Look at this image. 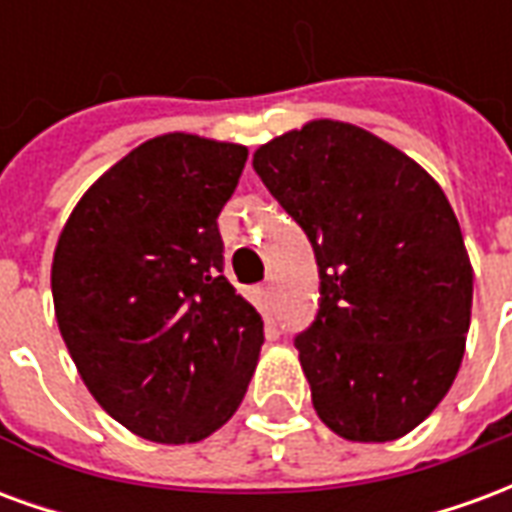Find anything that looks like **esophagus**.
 Wrapping results in <instances>:
<instances>
[{"instance_id": "1", "label": "esophagus", "mask_w": 512, "mask_h": 512, "mask_svg": "<svg viewBox=\"0 0 512 512\" xmlns=\"http://www.w3.org/2000/svg\"><path fill=\"white\" fill-rule=\"evenodd\" d=\"M260 296H263V299H266V301L274 299V288H271V282H266V285L260 288Z\"/></svg>"}]
</instances>
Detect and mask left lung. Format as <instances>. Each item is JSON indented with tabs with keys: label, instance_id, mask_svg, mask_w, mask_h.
I'll use <instances>...</instances> for the list:
<instances>
[{
	"label": "left lung",
	"instance_id": "obj_1",
	"mask_svg": "<svg viewBox=\"0 0 512 512\" xmlns=\"http://www.w3.org/2000/svg\"><path fill=\"white\" fill-rule=\"evenodd\" d=\"M252 167L318 260V315L296 337L318 417L348 441L406 436L450 392L472 318V263L444 191L340 120L271 139Z\"/></svg>",
	"mask_w": 512,
	"mask_h": 512
}]
</instances>
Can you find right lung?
Here are the masks:
<instances>
[{
	"label": "right lung",
	"mask_w": 512,
	"mask_h": 512,
	"mask_svg": "<svg viewBox=\"0 0 512 512\" xmlns=\"http://www.w3.org/2000/svg\"><path fill=\"white\" fill-rule=\"evenodd\" d=\"M249 150L194 134L134 147L95 180L51 263L60 334L109 417L191 444L233 417L263 318L224 277L219 213Z\"/></svg>",
	"instance_id": "add662e5"
}]
</instances>
